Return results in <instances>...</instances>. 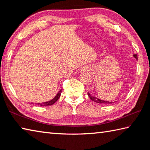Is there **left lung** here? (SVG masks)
I'll use <instances>...</instances> for the list:
<instances>
[{
	"instance_id": "8db88e82",
	"label": "left lung",
	"mask_w": 150,
	"mask_h": 150,
	"mask_svg": "<svg viewBox=\"0 0 150 150\" xmlns=\"http://www.w3.org/2000/svg\"><path fill=\"white\" fill-rule=\"evenodd\" d=\"M133 56L136 58V59H138V55L137 54H134ZM88 95L89 96V98L91 99V100L94 101V102H95L96 103H100V104H112L115 102H109V101H106V100H100L99 98L95 97V96H91L89 93H88Z\"/></svg>"
}]
</instances>
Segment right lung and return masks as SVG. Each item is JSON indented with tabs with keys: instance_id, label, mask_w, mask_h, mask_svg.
<instances>
[{
	"instance_id": "add662e5",
	"label": "right lung",
	"mask_w": 150,
	"mask_h": 150,
	"mask_svg": "<svg viewBox=\"0 0 150 150\" xmlns=\"http://www.w3.org/2000/svg\"><path fill=\"white\" fill-rule=\"evenodd\" d=\"M61 93H62V90H60L58 93L57 94V95L55 96V97L53 98L52 100H51L50 101H47V102H45V103H36V105H39V106H50L54 105V104L56 102V101L59 99V98L60 97Z\"/></svg>"
}]
</instances>
